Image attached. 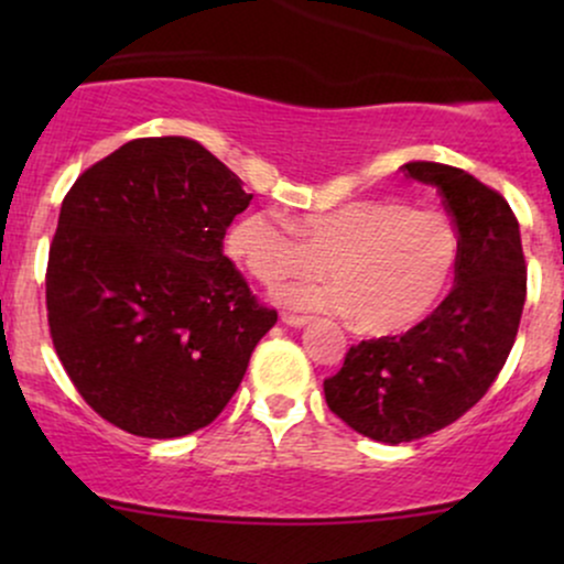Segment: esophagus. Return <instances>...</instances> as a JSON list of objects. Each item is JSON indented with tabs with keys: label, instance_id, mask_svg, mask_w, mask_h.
<instances>
[{
	"label": "esophagus",
	"instance_id": "1",
	"mask_svg": "<svg viewBox=\"0 0 564 564\" xmlns=\"http://www.w3.org/2000/svg\"><path fill=\"white\" fill-rule=\"evenodd\" d=\"M281 323H286V326H291V328H302L304 323H307V318H304V315H294V313H281Z\"/></svg>",
	"mask_w": 564,
	"mask_h": 564
}]
</instances>
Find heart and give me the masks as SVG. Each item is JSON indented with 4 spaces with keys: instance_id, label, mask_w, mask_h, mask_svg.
<instances>
[{
    "instance_id": "heart-1",
    "label": "heart",
    "mask_w": 564,
    "mask_h": 564,
    "mask_svg": "<svg viewBox=\"0 0 564 564\" xmlns=\"http://www.w3.org/2000/svg\"><path fill=\"white\" fill-rule=\"evenodd\" d=\"M228 251L264 286L326 270L332 281L294 283L281 302L347 315L364 336L403 334L422 323L448 289L458 238L440 212L390 198H360L307 212L291 225L249 212L228 232Z\"/></svg>"
}]
</instances>
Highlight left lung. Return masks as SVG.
Here are the masks:
<instances>
[{
	"mask_svg": "<svg viewBox=\"0 0 564 564\" xmlns=\"http://www.w3.org/2000/svg\"><path fill=\"white\" fill-rule=\"evenodd\" d=\"M400 170L443 196L458 232L456 286L403 336L349 347L341 371L323 381L336 416L387 445L443 430L488 392L514 345L528 289L520 225L501 193L435 161Z\"/></svg>",
	"mask_w": 564,
	"mask_h": 564,
	"instance_id": "obj_1",
	"label": "left lung"
}]
</instances>
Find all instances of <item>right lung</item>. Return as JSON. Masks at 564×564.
Listing matches in <instances>:
<instances>
[{
	"instance_id": "obj_1",
	"label": "right lung",
	"mask_w": 564,
	"mask_h": 564,
	"mask_svg": "<svg viewBox=\"0 0 564 564\" xmlns=\"http://www.w3.org/2000/svg\"><path fill=\"white\" fill-rule=\"evenodd\" d=\"M238 174L191 138H142L97 161L63 198L47 321L74 387L138 437L212 424L275 326L223 254L249 206Z\"/></svg>"
}]
</instances>
